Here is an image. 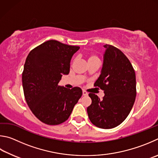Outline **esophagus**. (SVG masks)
Instances as JSON below:
<instances>
[{"label": "esophagus", "instance_id": "obj_1", "mask_svg": "<svg viewBox=\"0 0 158 158\" xmlns=\"http://www.w3.org/2000/svg\"><path fill=\"white\" fill-rule=\"evenodd\" d=\"M82 95H83V96H88V93L86 92V91L83 90V91H82Z\"/></svg>", "mask_w": 158, "mask_h": 158}]
</instances>
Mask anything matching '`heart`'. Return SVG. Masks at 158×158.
Listing matches in <instances>:
<instances>
[{
  "instance_id": "1",
  "label": "heart",
  "mask_w": 158,
  "mask_h": 158,
  "mask_svg": "<svg viewBox=\"0 0 158 158\" xmlns=\"http://www.w3.org/2000/svg\"><path fill=\"white\" fill-rule=\"evenodd\" d=\"M95 62H100V60H99L98 55H96V54H90L88 56V63Z\"/></svg>"
}]
</instances>
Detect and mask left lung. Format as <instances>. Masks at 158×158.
Segmentation results:
<instances>
[{"label":"left lung","instance_id":"8db88e82","mask_svg":"<svg viewBox=\"0 0 158 158\" xmlns=\"http://www.w3.org/2000/svg\"><path fill=\"white\" fill-rule=\"evenodd\" d=\"M106 48L101 75L95 87L104 91L100 100L97 95L89 94L92 104L87 107L88 117L100 128H115L128 117L136 97V77L131 62L119 49L112 45Z\"/></svg>","mask_w":158,"mask_h":158}]
</instances>
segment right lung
Wrapping results in <instances>:
<instances>
[{"instance_id":"obj_1","label":"right lung","mask_w":158,"mask_h":158,"mask_svg":"<svg viewBox=\"0 0 158 158\" xmlns=\"http://www.w3.org/2000/svg\"><path fill=\"white\" fill-rule=\"evenodd\" d=\"M79 46L56 40L45 41L27 55L22 83L27 106L39 120L48 125L64 122L82 94L80 87L59 86L62 75L70 71V62Z\"/></svg>"}]
</instances>
